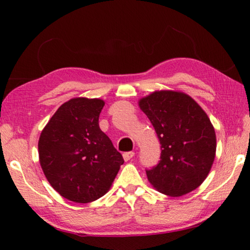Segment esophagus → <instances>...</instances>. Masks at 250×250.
Returning <instances> with one entry per match:
<instances>
[{
  "instance_id": "34e87169",
  "label": "esophagus",
  "mask_w": 250,
  "mask_h": 250,
  "mask_svg": "<svg viewBox=\"0 0 250 250\" xmlns=\"http://www.w3.org/2000/svg\"><path fill=\"white\" fill-rule=\"evenodd\" d=\"M133 156H134V152H132V151L125 152V153H124V159H125V161H129L130 159H132Z\"/></svg>"
}]
</instances>
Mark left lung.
<instances>
[{"label": "left lung", "instance_id": "left-lung-1", "mask_svg": "<svg viewBox=\"0 0 250 250\" xmlns=\"http://www.w3.org/2000/svg\"><path fill=\"white\" fill-rule=\"evenodd\" d=\"M139 105L158 135L159 163L146 176L153 188L168 196L197 188L213 166L216 134L209 118L195 100L180 91H154Z\"/></svg>", "mask_w": 250, "mask_h": 250}]
</instances>
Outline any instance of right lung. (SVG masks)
Segmentation results:
<instances>
[{
  "mask_svg": "<svg viewBox=\"0 0 250 250\" xmlns=\"http://www.w3.org/2000/svg\"><path fill=\"white\" fill-rule=\"evenodd\" d=\"M104 105L97 98L70 99L41 133L40 163L46 179L71 202L89 203L104 196L125 162L99 128Z\"/></svg>",
  "mask_w": 250,
  "mask_h": 250,
  "instance_id": "obj_1",
  "label": "right lung"
}]
</instances>
